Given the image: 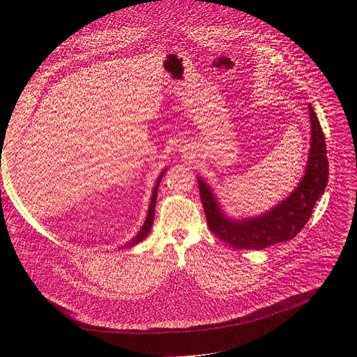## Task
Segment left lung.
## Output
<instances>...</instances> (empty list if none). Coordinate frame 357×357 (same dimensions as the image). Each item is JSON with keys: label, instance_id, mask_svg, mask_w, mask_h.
I'll return each instance as SVG.
<instances>
[{"label": "left lung", "instance_id": "left-lung-1", "mask_svg": "<svg viewBox=\"0 0 357 357\" xmlns=\"http://www.w3.org/2000/svg\"><path fill=\"white\" fill-rule=\"evenodd\" d=\"M310 120L311 149L305 175L285 201L264 215L245 220L227 218L221 213L210 186L198 178L199 197L208 229L218 238L234 249L260 250L280 241H288L303 230L328 182L326 137L311 105Z\"/></svg>", "mask_w": 357, "mask_h": 357}]
</instances>
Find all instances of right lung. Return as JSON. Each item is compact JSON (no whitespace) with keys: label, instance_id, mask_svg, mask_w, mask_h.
Listing matches in <instances>:
<instances>
[{"label":"right lung","instance_id":"1","mask_svg":"<svg viewBox=\"0 0 357 357\" xmlns=\"http://www.w3.org/2000/svg\"><path fill=\"white\" fill-rule=\"evenodd\" d=\"M162 176H163V172H162V175L159 176V179H158V182H156V185H155V190H153L152 198H150V207H149L147 218H146V221H144V224H143V227H142V230L139 231V234H137V236H136V237H135L133 240H131L130 243H127V245H126V248H127V246H135V245H137V243H139V241L144 240V238H146V236L149 234L150 229H152V224H153V220H155V205H156L158 188H159V182H160Z\"/></svg>","mask_w":357,"mask_h":357}]
</instances>
